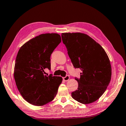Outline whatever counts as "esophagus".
Wrapping results in <instances>:
<instances>
[{"label": "esophagus", "instance_id": "1", "mask_svg": "<svg viewBox=\"0 0 126 126\" xmlns=\"http://www.w3.org/2000/svg\"><path fill=\"white\" fill-rule=\"evenodd\" d=\"M70 79V76L69 75H66L65 77H64V78H63V80H64L65 81H67L68 80H69Z\"/></svg>", "mask_w": 126, "mask_h": 126}]
</instances>
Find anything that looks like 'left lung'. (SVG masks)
I'll return each mask as SVG.
<instances>
[{"label":"left lung","mask_w":126,"mask_h":126,"mask_svg":"<svg viewBox=\"0 0 126 126\" xmlns=\"http://www.w3.org/2000/svg\"><path fill=\"white\" fill-rule=\"evenodd\" d=\"M74 67L81 71L78 90L71 93L82 104L94 102L105 92L111 79L112 69L106 52L89 35L81 32L61 34Z\"/></svg>","instance_id":"left-lung-1"}]
</instances>
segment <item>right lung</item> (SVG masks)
<instances>
[{
    "mask_svg": "<svg viewBox=\"0 0 126 126\" xmlns=\"http://www.w3.org/2000/svg\"><path fill=\"white\" fill-rule=\"evenodd\" d=\"M61 41L58 34H41L24 44L17 52L14 79L21 96L30 104L43 106L56 95L63 79L44 75V69L50 70V56Z\"/></svg>",
    "mask_w": 126,
    "mask_h": 126,
    "instance_id": "1",
    "label": "right lung"
}]
</instances>
